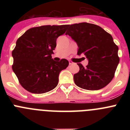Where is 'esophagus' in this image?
<instances>
[{"label": "esophagus", "instance_id": "1", "mask_svg": "<svg viewBox=\"0 0 130 130\" xmlns=\"http://www.w3.org/2000/svg\"><path fill=\"white\" fill-rule=\"evenodd\" d=\"M73 64V62L72 61V60H69V64H70V65H72V64Z\"/></svg>", "mask_w": 130, "mask_h": 130}]
</instances>
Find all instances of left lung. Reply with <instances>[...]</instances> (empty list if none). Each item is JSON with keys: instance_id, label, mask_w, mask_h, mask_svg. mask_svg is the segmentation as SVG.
Listing matches in <instances>:
<instances>
[{"instance_id": "left-lung-1", "label": "left lung", "mask_w": 130, "mask_h": 130, "mask_svg": "<svg viewBox=\"0 0 130 130\" xmlns=\"http://www.w3.org/2000/svg\"><path fill=\"white\" fill-rule=\"evenodd\" d=\"M66 35L78 45L77 55L83 54L88 59L86 68L81 64L78 73L73 75L75 85L83 89L100 90L114 77L119 63V47L111 35L102 27L88 23L68 25Z\"/></svg>"}]
</instances>
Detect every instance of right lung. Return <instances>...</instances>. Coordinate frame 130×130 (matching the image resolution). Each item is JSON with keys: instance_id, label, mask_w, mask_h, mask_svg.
Wrapping results in <instances>:
<instances>
[{"instance_id": "obj_1", "label": "right lung", "mask_w": 130, "mask_h": 130, "mask_svg": "<svg viewBox=\"0 0 130 130\" xmlns=\"http://www.w3.org/2000/svg\"><path fill=\"white\" fill-rule=\"evenodd\" d=\"M68 25H43L26 30L16 42L12 51V70L21 85L34 94L53 90L58 83V75L68 66L66 59L56 62L51 55L57 39L65 33Z\"/></svg>"}]
</instances>
